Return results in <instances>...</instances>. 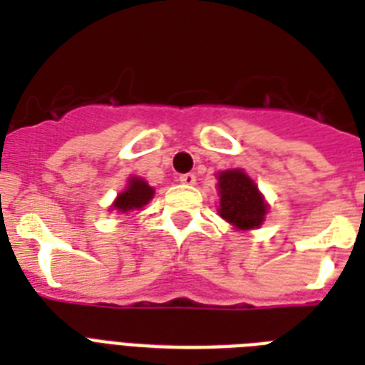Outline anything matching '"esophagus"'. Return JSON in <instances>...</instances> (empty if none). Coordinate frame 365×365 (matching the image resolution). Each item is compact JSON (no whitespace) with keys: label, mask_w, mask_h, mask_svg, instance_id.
Segmentation results:
<instances>
[{"label":"esophagus","mask_w":365,"mask_h":365,"mask_svg":"<svg viewBox=\"0 0 365 365\" xmlns=\"http://www.w3.org/2000/svg\"><path fill=\"white\" fill-rule=\"evenodd\" d=\"M195 182H197V176H195V174H191V172H187V174H182V176H180V183H183V185H193Z\"/></svg>","instance_id":"34e87169"}]
</instances>
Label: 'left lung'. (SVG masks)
I'll return each mask as SVG.
<instances>
[{"mask_svg": "<svg viewBox=\"0 0 365 365\" xmlns=\"http://www.w3.org/2000/svg\"><path fill=\"white\" fill-rule=\"evenodd\" d=\"M216 178L220 195L217 214L237 231L259 229L269 212V202L257 187V183L242 168L217 172Z\"/></svg>", "mask_w": 365, "mask_h": 365, "instance_id": "obj_1", "label": "left lung"}]
</instances>
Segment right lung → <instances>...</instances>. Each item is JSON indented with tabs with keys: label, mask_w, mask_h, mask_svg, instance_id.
Instances as JSON below:
<instances>
[{
	"label": "right lung",
	"mask_w": 365,
	"mask_h": 365,
	"mask_svg": "<svg viewBox=\"0 0 365 365\" xmlns=\"http://www.w3.org/2000/svg\"><path fill=\"white\" fill-rule=\"evenodd\" d=\"M153 195L155 189L143 178L130 176L126 180L125 189L111 202L110 210H115L119 214H128L132 210H142L143 206L153 199Z\"/></svg>",
	"instance_id": "right-lung-1"
}]
</instances>
